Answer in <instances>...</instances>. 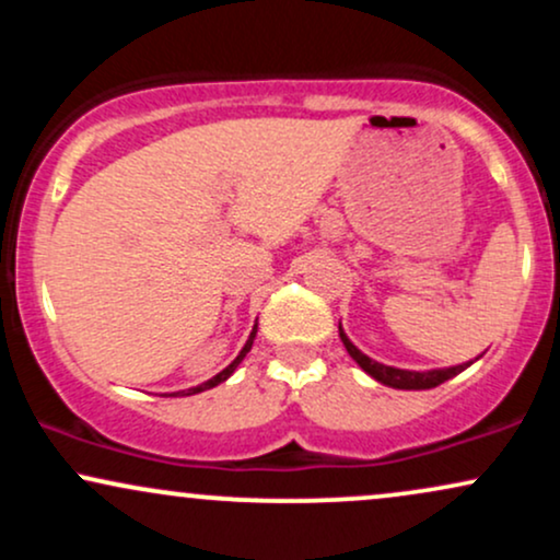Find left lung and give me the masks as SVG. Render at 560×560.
Returning a JSON list of instances; mask_svg holds the SVG:
<instances>
[{
    "mask_svg": "<svg viewBox=\"0 0 560 560\" xmlns=\"http://www.w3.org/2000/svg\"><path fill=\"white\" fill-rule=\"evenodd\" d=\"M339 339H342V345L347 347V352H350V358L355 361L361 369L365 371L369 376H374L376 382L387 384L392 389H432V387H440L442 382H447V378L458 376L460 371H466L468 363H460V365H450V369H432V371H408V369H395V365H384L374 361V358H369L365 352L358 350L355 345L350 342V337H347L342 324H339Z\"/></svg>",
    "mask_w": 560,
    "mask_h": 560,
    "instance_id": "obj_1",
    "label": "left lung"
}]
</instances>
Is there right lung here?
Returning <instances> with one entry per match:
<instances>
[{
	"mask_svg": "<svg viewBox=\"0 0 560 560\" xmlns=\"http://www.w3.org/2000/svg\"><path fill=\"white\" fill-rule=\"evenodd\" d=\"M255 334H258V324H255V326H253V331H249L247 342H244V347H242V352H240V355H236L234 361H231V363L226 365V369L221 371V374H215L213 378H208V382H205V384H197V387H191V389H184V392H173V395H184V397H186V395H197V392L213 389V387H218V384H221V382H226V378H229V376L234 374V371H236V365H240V363L244 361V355H247V352H249V347H253V342H255Z\"/></svg>",
	"mask_w": 560,
	"mask_h": 560,
	"instance_id": "add662e5",
	"label": "right lung"
}]
</instances>
